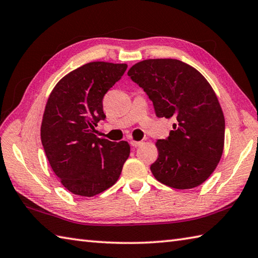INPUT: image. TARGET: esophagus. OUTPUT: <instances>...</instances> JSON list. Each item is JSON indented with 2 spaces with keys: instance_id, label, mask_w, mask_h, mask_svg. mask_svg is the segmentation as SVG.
<instances>
[{
  "instance_id": "1",
  "label": "esophagus",
  "mask_w": 258,
  "mask_h": 258,
  "mask_svg": "<svg viewBox=\"0 0 258 258\" xmlns=\"http://www.w3.org/2000/svg\"><path fill=\"white\" fill-rule=\"evenodd\" d=\"M143 142L142 141H131V145L133 146V148H138V146L142 145Z\"/></svg>"
}]
</instances>
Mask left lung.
Masks as SVG:
<instances>
[{
    "instance_id": "left-lung-1",
    "label": "left lung",
    "mask_w": 258,
    "mask_h": 258,
    "mask_svg": "<svg viewBox=\"0 0 258 258\" xmlns=\"http://www.w3.org/2000/svg\"><path fill=\"white\" fill-rule=\"evenodd\" d=\"M127 75L153 102L158 117L174 118L166 140H158L151 171L174 189L204 183L224 151L225 117L213 87L198 70L176 59H148Z\"/></svg>"
}]
</instances>
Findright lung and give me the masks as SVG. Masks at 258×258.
<instances>
[{
  "instance_id": "1",
  "label": "right lung",
  "mask_w": 258,
  "mask_h": 258,
  "mask_svg": "<svg viewBox=\"0 0 258 258\" xmlns=\"http://www.w3.org/2000/svg\"><path fill=\"white\" fill-rule=\"evenodd\" d=\"M126 68V63H86L60 79L49 96L41 142L54 174L74 195L93 197L110 188L130 156L126 141L112 142L94 134L106 118L104 96Z\"/></svg>"
}]
</instances>
